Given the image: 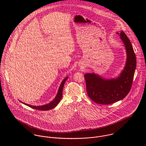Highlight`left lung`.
I'll use <instances>...</instances> for the list:
<instances>
[{"label": "left lung", "instance_id": "1", "mask_svg": "<svg viewBox=\"0 0 146 146\" xmlns=\"http://www.w3.org/2000/svg\"><path fill=\"white\" fill-rule=\"evenodd\" d=\"M120 35L125 45L126 60L123 70L115 78L106 79L95 73L84 75L89 97L96 104H109L124 99L130 92L135 70L136 57L130 40L124 31Z\"/></svg>", "mask_w": 146, "mask_h": 146}]
</instances>
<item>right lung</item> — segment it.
Masks as SVG:
<instances>
[{
    "mask_svg": "<svg viewBox=\"0 0 146 146\" xmlns=\"http://www.w3.org/2000/svg\"><path fill=\"white\" fill-rule=\"evenodd\" d=\"M68 76H67L66 78H65L62 82H61V83L60 84V86L59 87L57 94L56 96V97L54 98V100L50 102L49 104H44L42 106H32V105H30V104H27L25 103H23L22 102L20 101L19 100L20 102H21L22 104H25L32 108L34 109H36V110H42V111H47V110H52L53 108H54L57 104H59L60 101L61 100L62 97V90L63 88V86L64 83L66 82V81L67 80V79H68Z\"/></svg>",
    "mask_w": 146,
    "mask_h": 146,
    "instance_id": "right-lung-1",
    "label": "right lung"
}]
</instances>
